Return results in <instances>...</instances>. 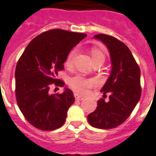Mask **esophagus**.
Segmentation results:
<instances>
[{
    "instance_id": "1",
    "label": "esophagus",
    "mask_w": 156,
    "mask_h": 156,
    "mask_svg": "<svg viewBox=\"0 0 156 156\" xmlns=\"http://www.w3.org/2000/svg\"><path fill=\"white\" fill-rule=\"evenodd\" d=\"M74 97L76 98V100L77 101H82V100H84V97H82V96H80L79 94H77V93H75Z\"/></svg>"
}]
</instances>
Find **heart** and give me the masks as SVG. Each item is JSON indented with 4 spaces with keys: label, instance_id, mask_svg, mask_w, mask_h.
Returning a JSON list of instances; mask_svg holds the SVG:
<instances>
[{
    "label": "heart",
    "instance_id": "b5f03b06",
    "mask_svg": "<svg viewBox=\"0 0 156 156\" xmlns=\"http://www.w3.org/2000/svg\"><path fill=\"white\" fill-rule=\"evenodd\" d=\"M76 49L72 50L68 56L66 58L65 60V65L66 66H71L73 62V58L76 55ZM92 58H93V62L96 61H102L104 63L105 61V55L104 53L98 49H93L92 50ZM95 84V80L92 78H88L86 77L83 75L76 74L72 76L69 79V85L74 89L76 92L81 94H84L90 89L93 85Z\"/></svg>",
    "mask_w": 156,
    "mask_h": 156
}]
</instances>
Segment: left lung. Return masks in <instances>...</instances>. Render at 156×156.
<instances>
[{"label":"left lung","instance_id":"left-lung-1","mask_svg":"<svg viewBox=\"0 0 156 156\" xmlns=\"http://www.w3.org/2000/svg\"><path fill=\"white\" fill-rule=\"evenodd\" d=\"M107 47L112 70L101 92L109 93V101L101 99L93 113L88 115L92 126L113 129L125 122L141 97L140 68L126 44L113 36L100 34L94 36Z\"/></svg>","mask_w":156,"mask_h":156}]
</instances>
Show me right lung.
<instances>
[{"instance_id":"add662e5","label":"right lung","mask_w":156,"mask_h":156,"mask_svg":"<svg viewBox=\"0 0 156 156\" xmlns=\"http://www.w3.org/2000/svg\"><path fill=\"white\" fill-rule=\"evenodd\" d=\"M86 34L55 29L43 32L29 43L15 70V93L25 118L41 130H54L65 122L69 107L75 101L73 93L51 94V86L64 85L57 79L71 50Z\"/></svg>"}]
</instances>
